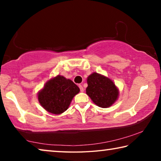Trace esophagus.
Segmentation results:
<instances>
[{
  "label": "esophagus",
  "mask_w": 161,
  "mask_h": 161,
  "mask_svg": "<svg viewBox=\"0 0 161 161\" xmlns=\"http://www.w3.org/2000/svg\"><path fill=\"white\" fill-rule=\"evenodd\" d=\"M79 87H80V92H84V88H83L82 85H81V84H79Z\"/></svg>",
  "instance_id": "1"
}]
</instances>
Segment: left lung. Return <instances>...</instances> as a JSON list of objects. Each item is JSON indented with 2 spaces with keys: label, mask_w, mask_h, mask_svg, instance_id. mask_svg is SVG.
<instances>
[{
  "label": "left lung",
  "mask_w": 161,
  "mask_h": 161,
  "mask_svg": "<svg viewBox=\"0 0 161 161\" xmlns=\"http://www.w3.org/2000/svg\"><path fill=\"white\" fill-rule=\"evenodd\" d=\"M88 86L86 93L98 107L107 108L116 102L119 90L110 79L97 73H93L87 78Z\"/></svg>",
  "instance_id": "8db88e82"
}]
</instances>
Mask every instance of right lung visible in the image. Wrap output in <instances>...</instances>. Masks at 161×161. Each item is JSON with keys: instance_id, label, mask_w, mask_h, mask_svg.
Here are the masks:
<instances>
[{"instance_id": "right-lung-1", "label": "right lung", "mask_w": 161, "mask_h": 161, "mask_svg": "<svg viewBox=\"0 0 161 161\" xmlns=\"http://www.w3.org/2000/svg\"><path fill=\"white\" fill-rule=\"evenodd\" d=\"M80 88L72 80L58 75L45 84L38 94V100L48 112L59 114L64 112Z\"/></svg>"}]
</instances>
